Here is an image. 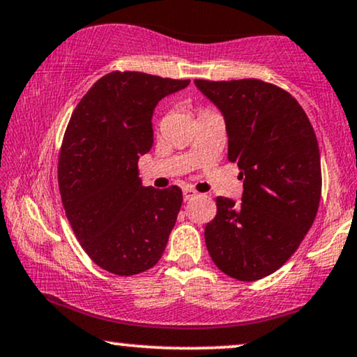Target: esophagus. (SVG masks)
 Segmentation results:
<instances>
[{
    "label": "esophagus",
    "instance_id": "1",
    "mask_svg": "<svg viewBox=\"0 0 357 357\" xmlns=\"http://www.w3.org/2000/svg\"><path fill=\"white\" fill-rule=\"evenodd\" d=\"M197 197V192L193 188H183V200L190 202Z\"/></svg>",
    "mask_w": 357,
    "mask_h": 357
}]
</instances>
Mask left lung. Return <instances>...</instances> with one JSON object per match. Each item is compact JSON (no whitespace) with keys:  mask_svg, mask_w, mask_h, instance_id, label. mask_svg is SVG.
<instances>
[{"mask_svg":"<svg viewBox=\"0 0 357 357\" xmlns=\"http://www.w3.org/2000/svg\"><path fill=\"white\" fill-rule=\"evenodd\" d=\"M218 106L228 159L239 167L243 202L216 198L205 243L221 272L241 282L271 275L297 251L321 198V162L313 126L298 101L272 83L195 80Z\"/></svg>","mask_w":357,"mask_h":357,"instance_id":"8db88e82","label":"left lung"}]
</instances>
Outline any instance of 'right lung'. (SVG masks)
Masks as SVG:
<instances>
[{"mask_svg":"<svg viewBox=\"0 0 357 357\" xmlns=\"http://www.w3.org/2000/svg\"><path fill=\"white\" fill-rule=\"evenodd\" d=\"M188 83L106 73L77 105L63 134L57 172L68 223L91 261L114 275L154 267L177 221L182 190L142 187L137 160L154 142L155 105Z\"/></svg>","mask_w":357,"mask_h":357,"instance_id":"right-lung-1","label":"right lung"}]
</instances>
